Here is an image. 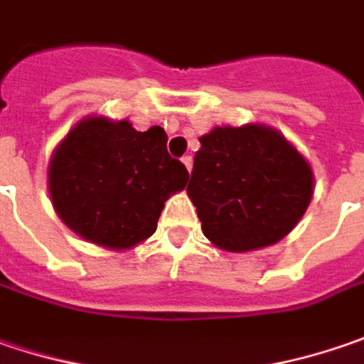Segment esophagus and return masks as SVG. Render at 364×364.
<instances>
[{
  "instance_id": "34e87169",
  "label": "esophagus",
  "mask_w": 364,
  "mask_h": 364,
  "mask_svg": "<svg viewBox=\"0 0 364 364\" xmlns=\"http://www.w3.org/2000/svg\"><path fill=\"white\" fill-rule=\"evenodd\" d=\"M183 165L187 166V171H191V168H193V156H191V154L183 156Z\"/></svg>"
}]
</instances>
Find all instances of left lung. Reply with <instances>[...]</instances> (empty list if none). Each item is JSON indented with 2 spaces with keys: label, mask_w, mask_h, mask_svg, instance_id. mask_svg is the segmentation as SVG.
Returning a JSON list of instances; mask_svg holds the SVG:
<instances>
[{
  "label": "left lung",
  "mask_w": 364,
  "mask_h": 364,
  "mask_svg": "<svg viewBox=\"0 0 364 364\" xmlns=\"http://www.w3.org/2000/svg\"><path fill=\"white\" fill-rule=\"evenodd\" d=\"M187 196L201 230L222 250L279 242L308 210L314 173L291 142L261 124L218 126L199 138Z\"/></svg>",
  "instance_id": "1"
}]
</instances>
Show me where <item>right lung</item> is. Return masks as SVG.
Returning a JSON list of instances; mask_svg holds the SVG:
<instances>
[{
    "mask_svg": "<svg viewBox=\"0 0 364 364\" xmlns=\"http://www.w3.org/2000/svg\"><path fill=\"white\" fill-rule=\"evenodd\" d=\"M189 173L166 152L161 126L138 132L128 119H81L56 146L48 191L58 218L91 245L124 250L154 234L165 201Z\"/></svg>",
    "mask_w": 364,
    "mask_h": 364,
    "instance_id": "right-lung-1",
    "label": "right lung"
}]
</instances>
